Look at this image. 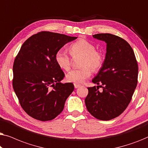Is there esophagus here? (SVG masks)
I'll return each mask as SVG.
<instances>
[{
	"mask_svg": "<svg viewBox=\"0 0 148 148\" xmlns=\"http://www.w3.org/2000/svg\"><path fill=\"white\" fill-rule=\"evenodd\" d=\"M81 86L80 85H79V84H74V87H75V88H79Z\"/></svg>",
	"mask_w": 148,
	"mask_h": 148,
	"instance_id": "obj_1",
	"label": "esophagus"
}]
</instances>
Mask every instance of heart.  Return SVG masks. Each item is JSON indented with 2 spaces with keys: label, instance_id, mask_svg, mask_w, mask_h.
<instances>
[{
  "label": "heart",
  "instance_id": "heart-1",
  "mask_svg": "<svg viewBox=\"0 0 148 148\" xmlns=\"http://www.w3.org/2000/svg\"><path fill=\"white\" fill-rule=\"evenodd\" d=\"M70 52L73 56H82L81 65L83 68L73 69L66 75V81L79 84L90 77L93 71H98L102 67L104 62L102 52L96 50V46L92 42L84 38L77 40L70 46ZM56 64L62 69L68 71L71 65V60L65 50H58L54 56Z\"/></svg>",
  "mask_w": 148,
  "mask_h": 148
}]
</instances>
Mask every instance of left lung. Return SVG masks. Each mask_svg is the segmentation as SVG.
I'll return each mask as SVG.
<instances>
[{"instance_id":"8db88e82","label":"left lung","mask_w":148,"mask_h":148,"mask_svg":"<svg viewBox=\"0 0 148 148\" xmlns=\"http://www.w3.org/2000/svg\"><path fill=\"white\" fill-rule=\"evenodd\" d=\"M106 43V54L102 67L88 88L85 99L88 112L95 118L109 121L122 114L130 103L136 88L138 65L134 52L126 40L110 34L93 35ZM103 88L100 92L98 87Z\"/></svg>"}]
</instances>
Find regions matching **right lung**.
Segmentation results:
<instances>
[{
    "label": "right lung",
    "mask_w": 148,
    "mask_h": 148,
    "mask_svg": "<svg viewBox=\"0 0 148 148\" xmlns=\"http://www.w3.org/2000/svg\"><path fill=\"white\" fill-rule=\"evenodd\" d=\"M77 38L40 32L21 46L14 60L13 87L22 108L32 118L50 121L63 110L74 86L60 83L64 73L54 56L64 44Z\"/></svg>",
    "instance_id": "1"
}]
</instances>
